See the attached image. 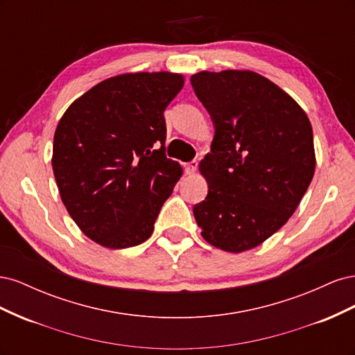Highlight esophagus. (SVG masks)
I'll use <instances>...</instances> for the list:
<instances>
[{"instance_id":"obj_1","label":"esophagus","mask_w":355,"mask_h":355,"mask_svg":"<svg viewBox=\"0 0 355 355\" xmlns=\"http://www.w3.org/2000/svg\"><path fill=\"white\" fill-rule=\"evenodd\" d=\"M197 167H198V161H191V163H188L187 166H185V171H187V175H194L196 171H197Z\"/></svg>"}]
</instances>
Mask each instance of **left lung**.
I'll list each match as a JSON object with an SVG mask.
<instances>
[{
  "instance_id": "8db88e82",
  "label": "left lung",
  "mask_w": 355,
  "mask_h": 355,
  "mask_svg": "<svg viewBox=\"0 0 355 355\" xmlns=\"http://www.w3.org/2000/svg\"><path fill=\"white\" fill-rule=\"evenodd\" d=\"M214 137L200 161L207 197L194 206L202 239L241 253L262 244L295 213L313 180L315 151L305 111L253 71L191 77Z\"/></svg>"
}]
</instances>
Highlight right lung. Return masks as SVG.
Instances as JSON below:
<instances>
[{"label":"right lung","mask_w":355,"mask_h":355,"mask_svg":"<svg viewBox=\"0 0 355 355\" xmlns=\"http://www.w3.org/2000/svg\"><path fill=\"white\" fill-rule=\"evenodd\" d=\"M173 72L121 73L96 84L62 115L51 166L78 228L106 249L146 241L182 176L166 157L167 105L184 87Z\"/></svg>","instance_id":"obj_1"}]
</instances>
